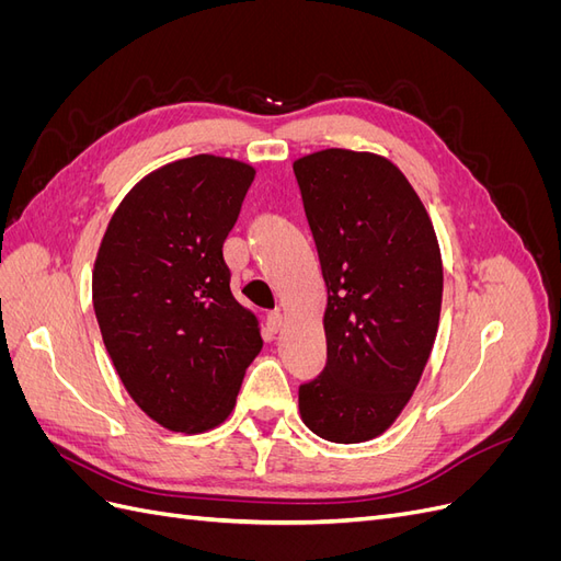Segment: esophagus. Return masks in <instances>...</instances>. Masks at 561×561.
Instances as JSON below:
<instances>
[{"mask_svg": "<svg viewBox=\"0 0 561 561\" xmlns=\"http://www.w3.org/2000/svg\"><path fill=\"white\" fill-rule=\"evenodd\" d=\"M266 325L271 332H278L283 328V313L276 309V311H268L266 313Z\"/></svg>", "mask_w": 561, "mask_h": 561, "instance_id": "esophagus-1", "label": "esophagus"}]
</instances>
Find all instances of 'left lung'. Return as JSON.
<instances>
[{"instance_id": "obj_1", "label": "left lung", "mask_w": 561, "mask_h": 561, "mask_svg": "<svg viewBox=\"0 0 561 561\" xmlns=\"http://www.w3.org/2000/svg\"><path fill=\"white\" fill-rule=\"evenodd\" d=\"M295 175L328 285V363L301 421L339 445L381 435L410 402L443 307V260L412 184L383 157L325 149Z\"/></svg>"}]
</instances>
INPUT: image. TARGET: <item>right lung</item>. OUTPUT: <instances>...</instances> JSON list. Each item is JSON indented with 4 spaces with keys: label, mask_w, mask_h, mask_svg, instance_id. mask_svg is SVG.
I'll use <instances>...</instances> for the list:
<instances>
[{
    "label": "right lung",
    "mask_w": 561,
    "mask_h": 561,
    "mask_svg": "<svg viewBox=\"0 0 561 561\" xmlns=\"http://www.w3.org/2000/svg\"><path fill=\"white\" fill-rule=\"evenodd\" d=\"M252 180V165L213 154L168 163L133 186L100 243L105 348L128 396L168 431L222 423L262 351L222 254Z\"/></svg>",
    "instance_id": "1"
}]
</instances>
